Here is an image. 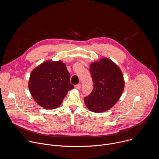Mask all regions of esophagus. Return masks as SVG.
Wrapping results in <instances>:
<instances>
[{
    "instance_id": "34e87169",
    "label": "esophagus",
    "mask_w": 159,
    "mask_h": 159,
    "mask_svg": "<svg viewBox=\"0 0 159 159\" xmlns=\"http://www.w3.org/2000/svg\"><path fill=\"white\" fill-rule=\"evenodd\" d=\"M75 88L76 89L79 90V89L81 88V84H77V85H75Z\"/></svg>"
}]
</instances>
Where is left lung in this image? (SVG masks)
I'll use <instances>...</instances> for the list:
<instances>
[{"label": "left lung", "mask_w": 159, "mask_h": 159, "mask_svg": "<svg viewBox=\"0 0 159 159\" xmlns=\"http://www.w3.org/2000/svg\"><path fill=\"white\" fill-rule=\"evenodd\" d=\"M93 90L84 98L87 107L93 112L106 111L119 100L125 87L120 68L108 58H102L90 65Z\"/></svg>", "instance_id": "obj_1"}]
</instances>
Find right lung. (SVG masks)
Masks as SVG:
<instances>
[{"instance_id":"1","label":"right lung","mask_w":159,"mask_h":159,"mask_svg":"<svg viewBox=\"0 0 159 159\" xmlns=\"http://www.w3.org/2000/svg\"><path fill=\"white\" fill-rule=\"evenodd\" d=\"M62 61H47L34 69L29 80V89L34 101L46 109L58 107L74 86Z\"/></svg>"}]
</instances>
